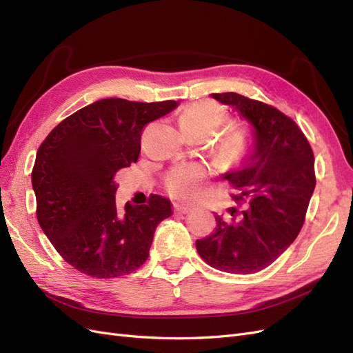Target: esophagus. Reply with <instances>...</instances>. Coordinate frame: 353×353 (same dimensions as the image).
Listing matches in <instances>:
<instances>
[{"mask_svg": "<svg viewBox=\"0 0 353 353\" xmlns=\"http://www.w3.org/2000/svg\"><path fill=\"white\" fill-rule=\"evenodd\" d=\"M174 210L176 213H188L191 212V208L190 206H185V205H179V203H175L174 205Z\"/></svg>", "mask_w": 353, "mask_h": 353, "instance_id": "1", "label": "esophagus"}]
</instances>
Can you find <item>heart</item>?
I'll return each mask as SVG.
<instances>
[{"label": "heart", "mask_w": 353, "mask_h": 353, "mask_svg": "<svg viewBox=\"0 0 353 353\" xmlns=\"http://www.w3.org/2000/svg\"><path fill=\"white\" fill-rule=\"evenodd\" d=\"M223 121V112L212 101H197L187 105L179 114V123L184 131L215 132ZM250 147L249 134L244 130L231 131L222 143V153L230 162L237 163L248 154ZM209 178V170L200 163L181 165L169 174L166 185L170 196L179 200H193L200 193Z\"/></svg>", "instance_id": "heart-1"}]
</instances>
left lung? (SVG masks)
<instances>
[{
    "mask_svg": "<svg viewBox=\"0 0 353 353\" xmlns=\"http://www.w3.org/2000/svg\"><path fill=\"white\" fill-rule=\"evenodd\" d=\"M250 128V147L228 179L249 199V208L230 219L215 215L216 227L196 241L201 259L230 274L265 270L287 250L301 231L315 190L314 153L297 125L261 101L237 92L210 94Z\"/></svg>",
    "mask_w": 353,
    "mask_h": 353,
    "instance_id": "1",
    "label": "left lung"
}]
</instances>
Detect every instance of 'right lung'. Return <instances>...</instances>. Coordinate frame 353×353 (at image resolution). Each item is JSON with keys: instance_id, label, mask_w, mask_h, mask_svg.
I'll return each mask as SVG.
<instances>
[{"instance_id": "right-lung-1", "label": "right lung", "mask_w": 353, "mask_h": 353, "mask_svg": "<svg viewBox=\"0 0 353 353\" xmlns=\"http://www.w3.org/2000/svg\"><path fill=\"white\" fill-rule=\"evenodd\" d=\"M179 101L104 99L61 121L38 148L32 188L37 218L54 249L74 270L95 279L134 272L147 261L154 231L172 215L169 199L119 210L117 170L137 162L141 131Z\"/></svg>"}]
</instances>
